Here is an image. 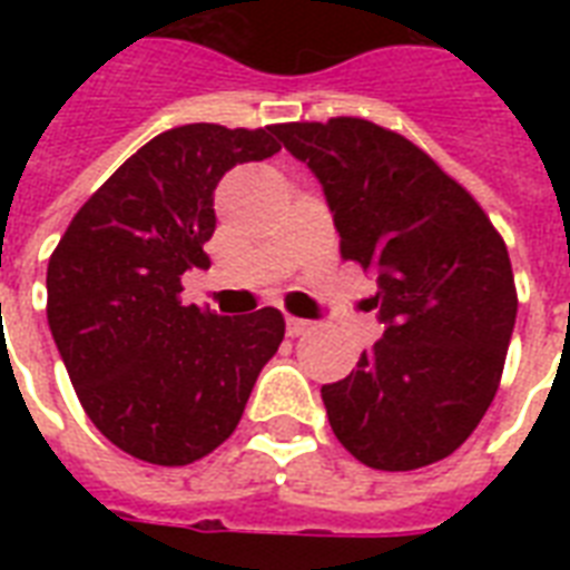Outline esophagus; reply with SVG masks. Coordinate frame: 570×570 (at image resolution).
Returning a JSON list of instances; mask_svg holds the SVG:
<instances>
[{
	"label": "esophagus",
	"instance_id": "obj_1",
	"mask_svg": "<svg viewBox=\"0 0 570 570\" xmlns=\"http://www.w3.org/2000/svg\"><path fill=\"white\" fill-rule=\"evenodd\" d=\"M311 328H313V322L298 320V316H286V334H289V337H302L304 331H311Z\"/></svg>",
	"mask_w": 570,
	"mask_h": 570
}]
</instances>
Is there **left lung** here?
Returning <instances> with one entry per match:
<instances>
[{
  "label": "left lung",
  "instance_id": "obj_1",
  "mask_svg": "<svg viewBox=\"0 0 570 570\" xmlns=\"http://www.w3.org/2000/svg\"><path fill=\"white\" fill-rule=\"evenodd\" d=\"M322 183L340 254L373 272L384 334L322 387L337 441L375 470H416L468 441L503 375L512 263L482 206L405 136L364 118L277 124Z\"/></svg>",
  "mask_w": 570,
  "mask_h": 570
}]
</instances>
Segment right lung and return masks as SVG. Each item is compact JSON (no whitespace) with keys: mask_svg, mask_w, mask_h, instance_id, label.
<instances>
[{"mask_svg":"<svg viewBox=\"0 0 570 570\" xmlns=\"http://www.w3.org/2000/svg\"><path fill=\"white\" fill-rule=\"evenodd\" d=\"M277 150L275 127L168 129L85 200L49 257L58 355L85 414L132 459L183 468L222 446L284 340L275 307L218 316L180 298L183 272L209 266L218 180Z\"/></svg>","mask_w":570,"mask_h":570,"instance_id":"add662e5","label":"right lung"}]
</instances>
